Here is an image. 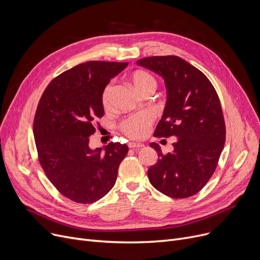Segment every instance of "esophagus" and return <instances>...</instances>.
Masks as SVG:
<instances>
[{
  "label": "esophagus",
  "instance_id": "obj_1",
  "mask_svg": "<svg viewBox=\"0 0 260 260\" xmlns=\"http://www.w3.org/2000/svg\"><path fill=\"white\" fill-rule=\"evenodd\" d=\"M143 146H144L143 143H137V142H129L128 143L129 148H141Z\"/></svg>",
  "mask_w": 260,
  "mask_h": 260
}]
</instances>
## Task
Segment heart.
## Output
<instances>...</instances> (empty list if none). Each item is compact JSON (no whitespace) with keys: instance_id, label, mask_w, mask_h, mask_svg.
I'll use <instances>...</instances> for the list:
<instances>
[{"instance_id":"1","label":"heart","mask_w":260,"mask_h":260,"mask_svg":"<svg viewBox=\"0 0 260 260\" xmlns=\"http://www.w3.org/2000/svg\"><path fill=\"white\" fill-rule=\"evenodd\" d=\"M131 82L134 88L140 94L149 89H156L157 83L154 77L144 71L135 72L131 77ZM112 86L107 85L102 94V103L104 107L109 104V94H111ZM154 121V115L151 112H140L131 116L122 123L121 128L126 136L132 139H140L146 135L149 125Z\"/></svg>"}]
</instances>
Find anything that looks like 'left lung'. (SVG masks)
Segmentation results:
<instances>
[{"mask_svg":"<svg viewBox=\"0 0 260 260\" xmlns=\"http://www.w3.org/2000/svg\"><path fill=\"white\" fill-rule=\"evenodd\" d=\"M165 80L167 102L155 137L175 136L172 153L163 155L152 142L158 160L147 171L149 182L172 198L195 195L212 177L225 142V126L217 92L199 70L176 56L137 61Z\"/></svg>","mask_w":260,"mask_h":260,"instance_id":"obj_1","label":"left lung"}]
</instances>
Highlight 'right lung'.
I'll list each match as a JSON object with an SVG mask.
<instances>
[{
    "instance_id": "1",
    "label": "right lung",
    "mask_w": 260,
    "mask_h": 260,
    "mask_svg": "<svg viewBox=\"0 0 260 260\" xmlns=\"http://www.w3.org/2000/svg\"><path fill=\"white\" fill-rule=\"evenodd\" d=\"M128 65L89 61L54 78L40 99L34 136L39 160L59 192L78 203H92L116 183L126 144L89 147L92 122L104 115L102 94L113 78Z\"/></svg>"
}]
</instances>
